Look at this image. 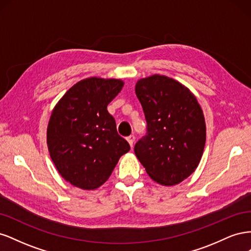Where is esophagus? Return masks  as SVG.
Masks as SVG:
<instances>
[{"label":"esophagus","instance_id":"obj_1","mask_svg":"<svg viewBox=\"0 0 251 251\" xmlns=\"http://www.w3.org/2000/svg\"><path fill=\"white\" fill-rule=\"evenodd\" d=\"M126 140H127L128 144H130L131 147H133L134 141H135V136L134 135H130V136H128V137H126Z\"/></svg>","mask_w":251,"mask_h":251}]
</instances>
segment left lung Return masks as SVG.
Masks as SVG:
<instances>
[{
    "label": "left lung",
    "mask_w": 251,
    "mask_h": 251,
    "mask_svg": "<svg viewBox=\"0 0 251 251\" xmlns=\"http://www.w3.org/2000/svg\"><path fill=\"white\" fill-rule=\"evenodd\" d=\"M148 133L134 151L149 176L164 186L179 184L198 168L206 141L203 111L191 90L154 74L135 86Z\"/></svg>",
    "instance_id": "obj_1"
}]
</instances>
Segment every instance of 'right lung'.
Returning <instances> with one entry per match:
<instances>
[{"instance_id": "add662e5", "label": "right lung", "mask_w": 251, "mask_h": 251, "mask_svg": "<svg viewBox=\"0 0 251 251\" xmlns=\"http://www.w3.org/2000/svg\"><path fill=\"white\" fill-rule=\"evenodd\" d=\"M125 85L88 77L75 83L53 108L47 146L59 175L73 186L93 191L109 179L130 144L118 135L107 107Z\"/></svg>"}]
</instances>
